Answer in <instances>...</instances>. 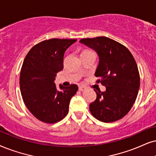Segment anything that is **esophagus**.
I'll list each match as a JSON object with an SVG mask.
<instances>
[{"label":"esophagus","mask_w":156,"mask_h":156,"mask_svg":"<svg viewBox=\"0 0 156 156\" xmlns=\"http://www.w3.org/2000/svg\"><path fill=\"white\" fill-rule=\"evenodd\" d=\"M78 90H79L80 91H83V90H86V87H84V86H80L79 88H78Z\"/></svg>","instance_id":"obj_1"}]
</instances>
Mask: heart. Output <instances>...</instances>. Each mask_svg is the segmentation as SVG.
I'll return each mask as SVG.
<instances>
[{
  "label": "heart",
  "mask_w": 156,
  "mask_h": 156,
  "mask_svg": "<svg viewBox=\"0 0 156 156\" xmlns=\"http://www.w3.org/2000/svg\"><path fill=\"white\" fill-rule=\"evenodd\" d=\"M91 52V51H90V50H85L83 52Z\"/></svg>",
  "instance_id": "1"
}]
</instances>
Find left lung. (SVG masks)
<instances>
[{
	"instance_id": "obj_1",
	"label": "left lung",
	"mask_w": 156,
	"mask_h": 156,
	"mask_svg": "<svg viewBox=\"0 0 156 156\" xmlns=\"http://www.w3.org/2000/svg\"><path fill=\"white\" fill-rule=\"evenodd\" d=\"M80 42L97 52L99 62L95 76L106 87L94 90L96 98L90 104V113L103 122L117 121L127 114L135 103L140 88V74L135 58L129 50L106 37L86 38Z\"/></svg>"
}]
</instances>
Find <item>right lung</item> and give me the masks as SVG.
<instances>
[{
    "instance_id": "add662e5",
    "label": "right lung",
    "mask_w": 156,
    "mask_h": 156,
    "mask_svg": "<svg viewBox=\"0 0 156 156\" xmlns=\"http://www.w3.org/2000/svg\"><path fill=\"white\" fill-rule=\"evenodd\" d=\"M77 39H51L34 45L23 60L20 89L26 106L37 119L56 123L66 117L76 84L57 88L55 77L63 69L64 54Z\"/></svg>"
}]
</instances>
